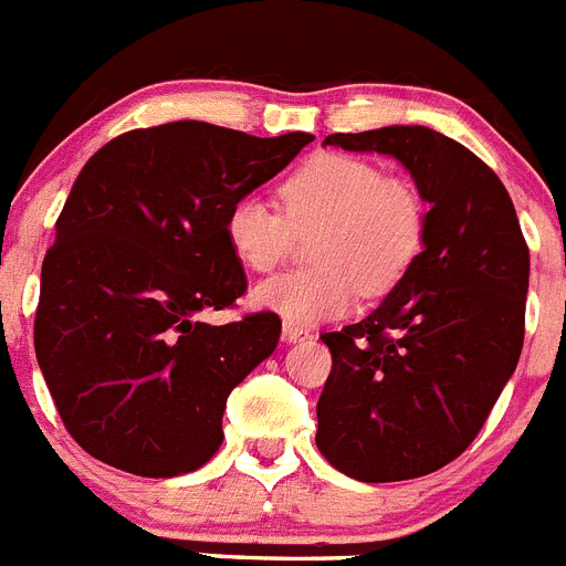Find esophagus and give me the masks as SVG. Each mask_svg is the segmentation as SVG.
<instances>
[{
    "instance_id": "1",
    "label": "esophagus",
    "mask_w": 566,
    "mask_h": 566,
    "mask_svg": "<svg viewBox=\"0 0 566 566\" xmlns=\"http://www.w3.org/2000/svg\"><path fill=\"white\" fill-rule=\"evenodd\" d=\"M282 335L287 343H301V340H310V337H313V332H310L307 326H298V324H290V321H284Z\"/></svg>"
}]
</instances>
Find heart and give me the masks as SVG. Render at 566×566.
I'll return each instance as SVG.
<instances>
[{
  "mask_svg": "<svg viewBox=\"0 0 566 566\" xmlns=\"http://www.w3.org/2000/svg\"><path fill=\"white\" fill-rule=\"evenodd\" d=\"M282 209L242 195L226 214V240L240 265L271 273L310 234L315 265L259 284L256 301L290 324H318L355 307L360 290L382 295L402 282L424 248L427 206L419 189L382 176L348 153H315L282 184Z\"/></svg>",
  "mask_w": 566,
  "mask_h": 566,
  "instance_id": "1",
  "label": "heart"
}]
</instances>
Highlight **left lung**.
Listing matches in <instances>:
<instances>
[{"label":"left lung","mask_w":566,"mask_h":566,"mask_svg":"<svg viewBox=\"0 0 566 566\" xmlns=\"http://www.w3.org/2000/svg\"><path fill=\"white\" fill-rule=\"evenodd\" d=\"M324 145L394 156L430 203L402 282L360 324L321 335V455L363 483L413 480L467 450L514 374L531 253L503 181L461 142L390 125Z\"/></svg>","instance_id":"left-lung-1"}]
</instances>
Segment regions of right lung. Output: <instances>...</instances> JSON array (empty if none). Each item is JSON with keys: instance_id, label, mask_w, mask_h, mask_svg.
I'll return each instance as SVG.
<instances>
[{"instance_id": "right-lung-1", "label": "right lung", "mask_w": 566, "mask_h": 566, "mask_svg": "<svg viewBox=\"0 0 566 566\" xmlns=\"http://www.w3.org/2000/svg\"><path fill=\"white\" fill-rule=\"evenodd\" d=\"M313 139L184 119L88 158L41 265L33 332L63 427L88 455L176 478L220 450L226 399L282 332L276 313L200 321L248 287L226 214Z\"/></svg>"}]
</instances>
